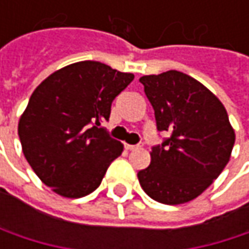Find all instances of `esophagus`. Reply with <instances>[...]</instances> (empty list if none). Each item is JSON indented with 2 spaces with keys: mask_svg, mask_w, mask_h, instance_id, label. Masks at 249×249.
<instances>
[{
  "mask_svg": "<svg viewBox=\"0 0 249 249\" xmlns=\"http://www.w3.org/2000/svg\"><path fill=\"white\" fill-rule=\"evenodd\" d=\"M141 147H142V144H135V145L125 144V148H126V150H129V151H132V150H138V148H141Z\"/></svg>",
  "mask_w": 249,
  "mask_h": 249,
  "instance_id": "obj_1",
  "label": "esophagus"
}]
</instances>
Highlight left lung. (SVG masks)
Returning a JSON list of instances; mask_svg holds the SVG:
<instances>
[{
    "label": "left lung",
    "mask_w": 249,
    "mask_h": 249,
    "mask_svg": "<svg viewBox=\"0 0 249 249\" xmlns=\"http://www.w3.org/2000/svg\"><path fill=\"white\" fill-rule=\"evenodd\" d=\"M159 131L170 132L151 148V163L138 172L144 192L164 205L203 193L229 161L235 132L222 102L192 76L169 71L140 77Z\"/></svg>",
    "instance_id": "left-lung-1"
}]
</instances>
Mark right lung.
<instances>
[{
	"instance_id": "1",
	"label": "right lung",
	"mask_w": 249,
	"mask_h": 249,
	"mask_svg": "<svg viewBox=\"0 0 249 249\" xmlns=\"http://www.w3.org/2000/svg\"><path fill=\"white\" fill-rule=\"evenodd\" d=\"M93 60L69 65L44 79L30 96L18 123L28 164L60 196L82 197L102 181L124 145L101 126L112 101L132 82Z\"/></svg>"
}]
</instances>
